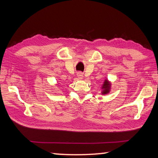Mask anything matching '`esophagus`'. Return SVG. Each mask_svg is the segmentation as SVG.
<instances>
[{
  "mask_svg": "<svg viewBox=\"0 0 158 158\" xmlns=\"http://www.w3.org/2000/svg\"><path fill=\"white\" fill-rule=\"evenodd\" d=\"M77 77H78L79 79H82L83 76H84V75H83L82 73H81V72H79V73H77Z\"/></svg>",
  "mask_w": 158,
  "mask_h": 158,
  "instance_id": "obj_1",
  "label": "esophagus"
}]
</instances>
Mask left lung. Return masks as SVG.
<instances>
[{"mask_svg":"<svg viewBox=\"0 0 158 158\" xmlns=\"http://www.w3.org/2000/svg\"><path fill=\"white\" fill-rule=\"evenodd\" d=\"M111 89V84L107 79H105V81H104V84H102V94L105 95L109 93Z\"/></svg>","mask_w":158,"mask_h":158,"instance_id":"left-lung-1","label":"left lung"}]
</instances>
